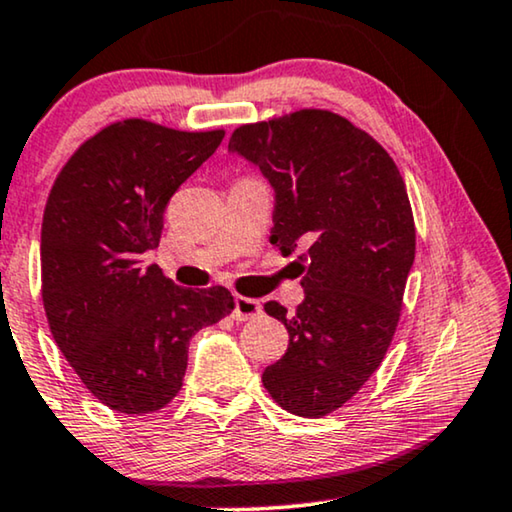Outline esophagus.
Returning a JSON list of instances; mask_svg holds the SVG:
<instances>
[{
	"mask_svg": "<svg viewBox=\"0 0 512 512\" xmlns=\"http://www.w3.org/2000/svg\"><path fill=\"white\" fill-rule=\"evenodd\" d=\"M262 313V304H259L257 299H250V297H236L234 299V313L232 318L236 322H246V320H253L257 315Z\"/></svg>",
	"mask_w": 512,
	"mask_h": 512,
	"instance_id": "34e87169",
	"label": "esophagus"
}]
</instances>
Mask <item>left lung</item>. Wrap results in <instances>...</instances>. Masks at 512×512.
<instances>
[{"label": "left lung", "mask_w": 512, "mask_h": 512, "mask_svg": "<svg viewBox=\"0 0 512 512\" xmlns=\"http://www.w3.org/2000/svg\"><path fill=\"white\" fill-rule=\"evenodd\" d=\"M229 150L276 192L273 246H308L297 313L264 304L290 345L262 383L287 413H334L378 369L399 325L415 259L406 183L371 134L322 109L236 127Z\"/></svg>", "instance_id": "1"}]
</instances>
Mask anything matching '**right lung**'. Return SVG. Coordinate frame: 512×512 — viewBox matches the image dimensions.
Listing matches in <instances>:
<instances>
[{"instance_id":"1","label":"right lung","mask_w":512,"mask_h":512,"mask_svg":"<svg viewBox=\"0 0 512 512\" xmlns=\"http://www.w3.org/2000/svg\"><path fill=\"white\" fill-rule=\"evenodd\" d=\"M225 129L181 132L127 118L90 136L57 174L41 225V297L57 348L111 410L155 413L176 397L187 345L234 311L227 287L183 290L157 248L169 199Z\"/></svg>"}]
</instances>
